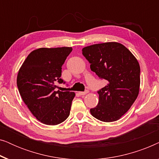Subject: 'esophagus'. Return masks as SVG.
Here are the masks:
<instances>
[{"label": "esophagus", "instance_id": "1", "mask_svg": "<svg viewBox=\"0 0 159 159\" xmlns=\"http://www.w3.org/2000/svg\"><path fill=\"white\" fill-rule=\"evenodd\" d=\"M88 93V90H85V91H84V92H79V94L80 95H84L87 94Z\"/></svg>", "mask_w": 159, "mask_h": 159}]
</instances>
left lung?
<instances>
[{
    "mask_svg": "<svg viewBox=\"0 0 159 159\" xmlns=\"http://www.w3.org/2000/svg\"><path fill=\"white\" fill-rule=\"evenodd\" d=\"M82 55L90 69L107 84L98 90V104L90 108L95 118L105 122L118 120L129 109L139 93L140 68L135 57L119 43L87 46Z\"/></svg>",
    "mask_w": 159,
    "mask_h": 159,
    "instance_id": "8db88e82",
    "label": "left lung"
}]
</instances>
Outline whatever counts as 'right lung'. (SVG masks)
<instances>
[{
	"label": "right lung",
	"instance_id": "right-lung-1",
	"mask_svg": "<svg viewBox=\"0 0 159 159\" xmlns=\"http://www.w3.org/2000/svg\"><path fill=\"white\" fill-rule=\"evenodd\" d=\"M72 51L71 47L38 48L29 54L17 76V87L23 101L40 122L56 125L70 114L75 93L56 91V83H65L61 78V67Z\"/></svg>",
	"mask_w": 159,
	"mask_h": 159
}]
</instances>
